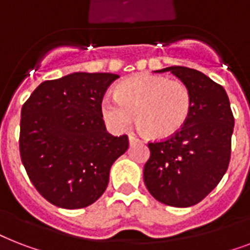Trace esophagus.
Listing matches in <instances>:
<instances>
[{"label": "esophagus", "mask_w": 250, "mask_h": 250, "mask_svg": "<svg viewBox=\"0 0 250 250\" xmlns=\"http://www.w3.org/2000/svg\"><path fill=\"white\" fill-rule=\"evenodd\" d=\"M128 140H129V144H131V145L136 144V143H140V140H139L137 137L133 136V135H129V136H128Z\"/></svg>", "instance_id": "obj_1"}]
</instances>
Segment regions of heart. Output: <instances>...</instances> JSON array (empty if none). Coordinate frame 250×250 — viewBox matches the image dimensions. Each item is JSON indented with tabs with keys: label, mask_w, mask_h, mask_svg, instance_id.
<instances>
[{
	"label": "heart",
	"mask_w": 250,
	"mask_h": 250,
	"mask_svg": "<svg viewBox=\"0 0 250 250\" xmlns=\"http://www.w3.org/2000/svg\"><path fill=\"white\" fill-rule=\"evenodd\" d=\"M192 96L180 80L140 74L118 84L115 94H106L101 104L102 115L115 131H125L132 115L139 128L150 137L174 135L189 117Z\"/></svg>",
	"instance_id": "b5f03b06"
}]
</instances>
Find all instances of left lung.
<instances>
[{
	"label": "left lung",
	"mask_w": 250,
	"mask_h": 250,
	"mask_svg": "<svg viewBox=\"0 0 250 250\" xmlns=\"http://www.w3.org/2000/svg\"><path fill=\"white\" fill-rule=\"evenodd\" d=\"M166 71L189 88L192 107L178 132L148 144L144 183L157 201L188 208L202 201L229 168L235 119L225 88L209 76L182 66L157 72Z\"/></svg>",
	"instance_id": "obj_1"
}]
</instances>
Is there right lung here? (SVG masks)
<instances>
[{"label":"right lung","mask_w":250,"mask_h":250,"mask_svg":"<svg viewBox=\"0 0 250 250\" xmlns=\"http://www.w3.org/2000/svg\"><path fill=\"white\" fill-rule=\"evenodd\" d=\"M119 75L74 72L33 90L21 114V164L37 192L63 209H82L105 192L127 135L106 131L101 104Z\"/></svg>","instance_id":"add662e5"}]
</instances>
